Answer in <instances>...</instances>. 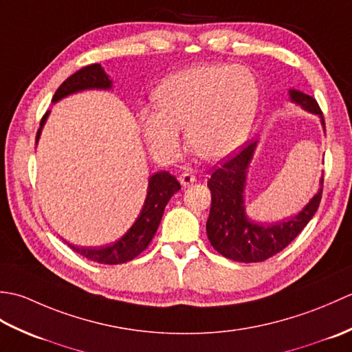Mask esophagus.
Listing matches in <instances>:
<instances>
[{"label":"esophagus","mask_w":352,"mask_h":352,"mask_svg":"<svg viewBox=\"0 0 352 352\" xmlns=\"http://www.w3.org/2000/svg\"><path fill=\"white\" fill-rule=\"evenodd\" d=\"M178 182L182 183L183 188H188V186H190V184H193V183L197 182V177L193 175L192 172L186 170V172H183V174H180V177H178Z\"/></svg>","instance_id":"obj_1"}]
</instances>
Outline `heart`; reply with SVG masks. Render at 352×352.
<instances>
[{
	"label": "heart",
	"mask_w": 352,
	"mask_h": 352,
	"mask_svg": "<svg viewBox=\"0 0 352 352\" xmlns=\"http://www.w3.org/2000/svg\"><path fill=\"white\" fill-rule=\"evenodd\" d=\"M258 98L257 80L243 66H189L157 86V109H142L139 125L151 151L164 159L177 154L186 126L193 151L207 160H221L248 139Z\"/></svg>",
	"instance_id": "obj_1"
}]
</instances>
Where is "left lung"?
Masks as SVG:
<instances>
[{
	"label": "left lung",
	"instance_id": "1",
	"mask_svg": "<svg viewBox=\"0 0 352 352\" xmlns=\"http://www.w3.org/2000/svg\"><path fill=\"white\" fill-rule=\"evenodd\" d=\"M289 101L309 113L316 115L325 131L322 111L313 96L298 89H289ZM257 146L258 140L246 145L233 159L216 169L207 182L212 192L210 214L206 223L208 241L223 257L243 263L263 261L286 248L315 216L322 197L324 175L319 180L318 192L300 213L275 223L251 219L245 207V190Z\"/></svg>",
	"mask_w": 352,
	"mask_h": 352
}]
</instances>
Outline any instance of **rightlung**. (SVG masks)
I'll use <instances>...</instances> for the list:
<instances>
[{"label": "right lung", "mask_w": 352, "mask_h": 352, "mask_svg": "<svg viewBox=\"0 0 352 352\" xmlns=\"http://www.w3.org/2000/svg\"><path fill=\"white\" fill-rule=\"evenodd\" d=\"M111 89H113V81H111L106 69L100 63L89 65L86 68L72 74L69 78H66L60 87L56 91L51 102L56 104L66 98V96H71L78 92L111 91ZM50 113L51 111L48 110L42 118L41 129L37 130L36 134V145L41 139L43 125L47 122ZM180 189V183L169 172H155V174L148 178L146 197L136 221L133 222V226L116 242L107 246H100V248H85V246H76L66 241L65 243H68L69 248L80 254V256L86 257L87 260L96 261V263L119 265L130 261L139 256L149 245V242H151L157 228L160 226L164 207H166L168 201L174 197V193H177Z\"/></svg>", "instance_id": "add662e5"}]
</instances>
